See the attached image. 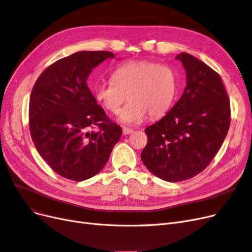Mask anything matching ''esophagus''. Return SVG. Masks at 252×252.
<instances>
[{"mask_svg": "<svg viewBox=\"0 0 252 252\" xmlns=\"http://www.w3.org/2000/svg\"><path fill=\"white\" fill-rule=\"evenodd\" d=\"M133 132V130L132 129H130V128H123V134L124 135H128V134H130V133H132Z\"/></svg>", "mask_w": 252, "mask_h": 252, "instance_id": "esophagus-1", "label": "esophagus"}]
</instances>
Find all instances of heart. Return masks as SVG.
<instances>
[{"instance_id": "b5f03b06", "label": "heart", "mask_w": 252, "mask_h": 252, "mask_svg": "<svg viewBox=\"0 0 252 252\" xmlns=\"http://www.w3.org/2000/svg\"><path fill=\"white\" fill-rule=\"evenodd\" d=\"M112 82H98L94 95L106 110L118 113L125 125H139L151 118L162 117L169 110L178 89V75L167 64L133 61L121 65L111 74Z\"/></svg>"}]
</instances>
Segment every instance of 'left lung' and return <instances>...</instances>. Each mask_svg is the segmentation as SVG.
I'll list each match as a JSON object with an SVG mask.
<instances>
[{
  "mask_svg": "<svg viewBox=\"0 0 252 252\" xmlns=\"http://www.w3.org/2000/svg\"><path fill=\"white\" fill-rule=\"evenodd\" d=\"M175 59L186 70V87L166 116L145 129L148 142L141 154L147 169L167 182L203 171L230 126L229 98L219 73L189 53Z\"/></svg>",
  "mask_w": 252,
  "mask_h": 252,
  "instance_id": "1",
  "label": "left lung"
}]
</instances>
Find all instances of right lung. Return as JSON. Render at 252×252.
Masks as SVG:
<instances>
[{
	"label": "right lung",
	"mask_w": 252,
	"mask_h": 252,
	"mask_svg": "<svg viewBox=\"0 0 252 252\" xmlns=\"http://www.w3.org/2000/svg\"><path fill=\"white\" fill-rule=\"evenodd\" d=\"M113 58L109 51L75 52L46 68L32 88V139L44 161L63 178H93L120 141L122 128L107 118L87 86L94 68Z\"/></svg>",
	"instance_id": "add662e5"
}]
</instances>
